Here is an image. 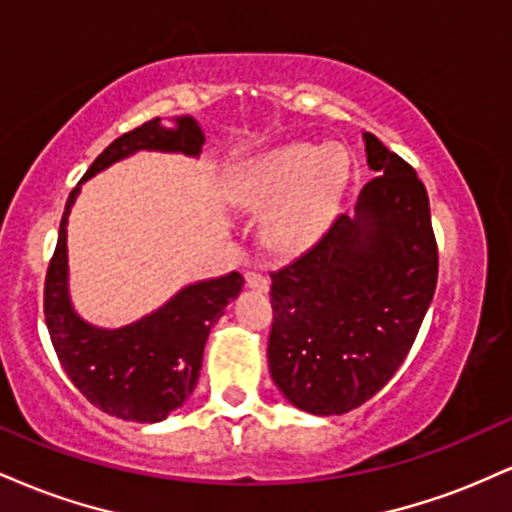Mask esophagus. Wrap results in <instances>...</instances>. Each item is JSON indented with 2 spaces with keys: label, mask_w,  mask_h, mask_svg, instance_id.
<instances>
[{
  "label": "esophagus",
  "mask_w": 512,
  "mask_h": 512,
  "mask_svg": "<svg viewBox=\"0 0 512 512\" xmlns=\"http://www.w3.org/2000/svg\"><path fill=\"white\" fill-rule=\"evenodd\" d=\"M245 281H248L250 289H255V291L264 293L269 289V279L260 272H245Z\"/></svg>",
  "instance_id": "obj_1"
}]
</instances>
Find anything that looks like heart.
I'll return each mask as SVG.
<instances>
[{"instance_id":"1","label":"heart","mask_w":512,"mask_h":512,"mask_svg":"<svg viewBox=\"0 0 512 512\" xmlns=\"http://www.w3.org/2000/svg\"><path fill=\"white\" fill-rule=\"evenodd\" d=\"M344 185V158L313 144H289L255 158L243 180L252 207H276L264 236L279 252H301L325 233Z\"/></svg>"}]
</instances>
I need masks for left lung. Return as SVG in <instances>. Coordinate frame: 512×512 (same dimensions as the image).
<instances>
[{"mask_svg": "<svg viewBox=\"0 0 512 512\" xmlns=\"http://www.w3.org/2000/svg\"><path fill=\"white\" fill-rule=\"evenodd\" d=\"M375 178L356 216L272 276V380L298 409L346 414L390 383L407 358L438 281V243L424 182L366 132Z\"/></svg>", "mask_w": 512, "mask_h": 512, "instance_id": "obj_1", "label": "left lung"}]
</instances>
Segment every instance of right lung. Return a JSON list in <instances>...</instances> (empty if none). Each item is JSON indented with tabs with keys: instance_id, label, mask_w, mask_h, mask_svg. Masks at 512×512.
Instances as JSON below:
<instances>
[{
	"instance_id": "right-lung-1",
	"label": "right lung",
	"mask_w": 512,
	"mask_h": 512,
	"mask_svg": "<svg viewBox=\"0 0 512 512\" xmlns=\"http://www.w3.org/2000/svg\"><path fill=\"white\" fill-rule=\"evenodd\" d=\"M202 144L204 134L192 117H178L175 127H163L161 117H154L117 137L91 163L81 182L137 149L197 156ZM79 185L67 199L60 238L45 274L43 310L52 346L64 373L93 407L137 424L163 421L195 390L209 330L243 289L245 279L231 272L221 279L199 281L182 289L154 315L122 330L86 325L67 296V216Z\"/></svg>"
}]
</instances>
